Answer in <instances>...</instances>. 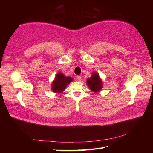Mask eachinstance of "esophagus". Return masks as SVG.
Returning a JSON list of instances; mask_svg holds the SVG:
<instances>
[{
    "mask_svg": "<svg viewBox=\"0 0 153 153\" xmlns=\"http://www.w3.org/2000/svg\"><path fill=\"white\" fill-rule=\"evenodd\" d=\"M77 79L78 80V81H82V76H77Z\"/></svg>",
    "mask_w": 153,
    "mask_h": 153,
    "instance_id": "1",
    "label": "esophagus"
}]
</instances>
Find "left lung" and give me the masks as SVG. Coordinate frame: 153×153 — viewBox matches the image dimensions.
Here are the masks:
<instances>
[{"label":"left lung","mask_w":153,"mask_h":153,"mask_svg":"<svg viewBox=\"0 0 153 153\" xmlns=\"http://www.w3.org/2000/svg\"><path fill=\"white\" fill-rule=\"evenodd\" d=\"M87 83L89 89L94 92H99L102 87V81L100 80L99 75L97 73L93 74L92 76L90 78L87 79Z\"/></svg>","instance_id":"8db88e82"}]
</instances>
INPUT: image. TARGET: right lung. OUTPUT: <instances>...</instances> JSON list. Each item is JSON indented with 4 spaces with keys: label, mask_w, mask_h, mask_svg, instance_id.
Returning a JSON list of instances; mask_svg holds the SVG:
<instances>
[{
    "label": "right lung",
    "mask_w": 153,
    "mask_h": 153,
    "mask_svg": "<svg viewBox=\"0 0 153 153\" xmlns=\"http://www.w3.org/2000/svg\"><path fill=\"white\" fill-rule=\"evenodd\" d=\"M73 79L70 77L64 76L62 74L58 73L52 85V89L55 93H61L66 88Z\"/></svg>",
    "instance_id": "obj_1"
}]
</instances>
